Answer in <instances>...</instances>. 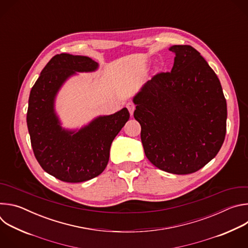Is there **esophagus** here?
Instances as JSON below:
<instances>
[{"label": "esophagus", "mask_w": 248, "mask_h": 248, "mask_svg": "<svg viewBox=\"0 0 248 248\" xmlns=\"http://www.w3.org/2000/svg\"><path fill=\"white\" fill-rule=\"evenodd\" d=\"M126 108L128 109L130 116H132V115H133V112H134V109H135V105H134L132 102H128V103L126 104Z\"/></svg>", "instance_id": "esophagus-1"}]
</instances>
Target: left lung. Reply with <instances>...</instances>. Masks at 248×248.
I'll return each instance as SVG.
<instances>
[{
  "mask_svg": "<svg viewBox=\"0 0 248 248\" xmlns=\"http://www.w3.org/2000/svg\"><path fill=\"white\" fill-rule=\"evenodd\" d=\"M170 73L148 80L133 97L147 159L174 174L192 173L220 151L227 102L215 72L189 45H173Z\"/></svg>",
  "mask_w": 248,
  "mask_h": 248,
  "instance_id": "1",
  "label": "left lung"
}]
</instances>
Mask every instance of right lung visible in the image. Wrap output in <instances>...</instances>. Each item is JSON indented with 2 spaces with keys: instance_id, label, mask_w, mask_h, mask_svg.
<instances>
[{
  "instance_id": "1",
  "label": "right lung",
  "mask_w": 248,
  "mask_h": 248,
  "mask_svg": "<svg viewBox=\"0 0 248 248\" xmlns=\"http://www.w3.org/2000/svg\"><path fill=\"white\" fill-rule=\"evenodd\" d=\"M99 64L85 56L60 54L45 65L33 85L27 110L31 146L42 169L65 183H82L107 167L113 140L129 119L126 108L100 116L79 130L64 129L55 112L62 85L77 73L95 72Z\"/></svg>"
}]
</instances>
